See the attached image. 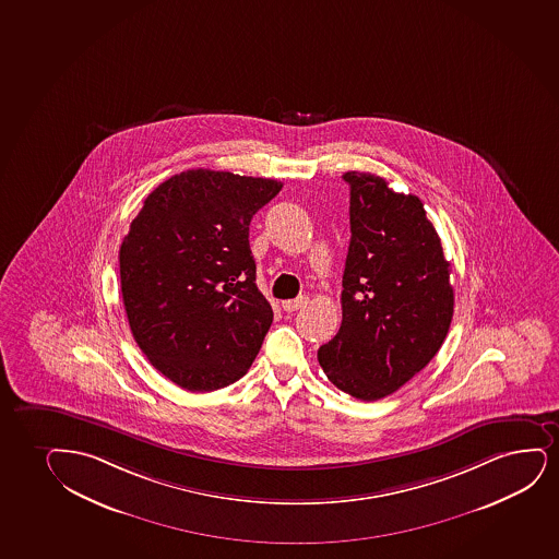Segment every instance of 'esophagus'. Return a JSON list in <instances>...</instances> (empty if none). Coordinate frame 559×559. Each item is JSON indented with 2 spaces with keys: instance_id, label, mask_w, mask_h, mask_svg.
<instances>
[{
  "instance_id": "1",
  "label": "esophagus",
  "mask_w": 559,
  "mask_h": 559,
  "mask_svg": "<svg viewBox=\"0 0 559 559\" xmlns=\"http://www.w3.org/2000/svg\"><path fill=\"white\" fill-rule=\"evenodd\" d=\"M309 304V297L299 296L296 299H288V301H283V309L286 312H294V310L304 309L305 305Z\"/></svg>"
}]
</instances>
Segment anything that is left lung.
<instances>
[{"label": "left lung", "mask_w": 559, "mask_h": 559, "mask_svg": "<svg viewBox=\"0 0 559 559\" xmlns=\"http://www.w3.org/2000/svg\"><path fill=\"white\" fill-rule=\"evenodd\" d=\"M350 247L343 322L318 361L338 390L361 401L397 392L439 352L454 314L450 262L413 193L371 173L348 171Z\"/></svg>", "instance_id": "obj_1"}]
</instances>
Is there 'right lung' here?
Returning <instances> with one entry per match:
<instances>
[{"mask_svg": "<svg viewBox=\"0 0 559 559\" xmlns=\"http://www.w3.org/2000/svg\"><path fill=\"white\" fill-rule=\"evenodd\" d=\"M283 182L188 169L148 193L122 241L130 330L152 366L188 392L249 371L273 322L255 286L252 216Z\"/></svg>", "mask_w": 559, "mask_h": 559, "instance_id": "right-lung-1", "label": "right lung"}]
</instances>
